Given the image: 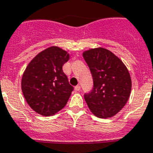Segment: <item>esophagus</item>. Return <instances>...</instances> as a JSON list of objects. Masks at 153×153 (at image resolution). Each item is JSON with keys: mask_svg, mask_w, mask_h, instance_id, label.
Listing matches in <instances>:
<instances>
[{"mask_svg": "<svg viewBox=\"0 0 153 153\" xmlns=\"http://www.w3.org/2000/svg\"><path fill=\"white\" fill-rule=\"evenodd\" d=\"M80 89H81V87H80V85H76V86L74 87V90H75V91H79Z\"/></svg>", "mask_w": 153, "mask_h": 153, "instance_id": "34e87169", "label": "esophagus"}]
</instances>
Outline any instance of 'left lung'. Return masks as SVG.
<instances>
[{
  "instance_id": "left-lung-1",
  "label": "left lung",
  "mask_w": 153,
  "mask_h": 153,
  "mask_svg": "<svg viewBox=\"0 0 153 153\" xmlns=\"http://www.w3.org/2000/svg\"><path fill=\"white\" fill-rule=\"evenodd\" d=\"M91 71L94 87L84 98L89 110L99 118L116 115L127 102L131 91V79L120 58L103 48L83 53Z\"/></svg>"
}]
</instances>
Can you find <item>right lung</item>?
I'll return each instance as SVG.
<instances>
[{
    "label": "right lung",
    "instance_id": "1",
    "mask_svg": "<svg viewBox=\"0 0 153 153\" xmlns=\"http://www.w3.org/2000/svg\"><path fill=\"white\" fill-rule=\"evenodd\" d=\"M69 54L56 46L38 53L26 68L22 91L30 107L45 116L54 115L68 103L74 87L63 71Z\"/></svg>",
    "mask_w": 153,
    "mask_h": 153
}]
</instances>
